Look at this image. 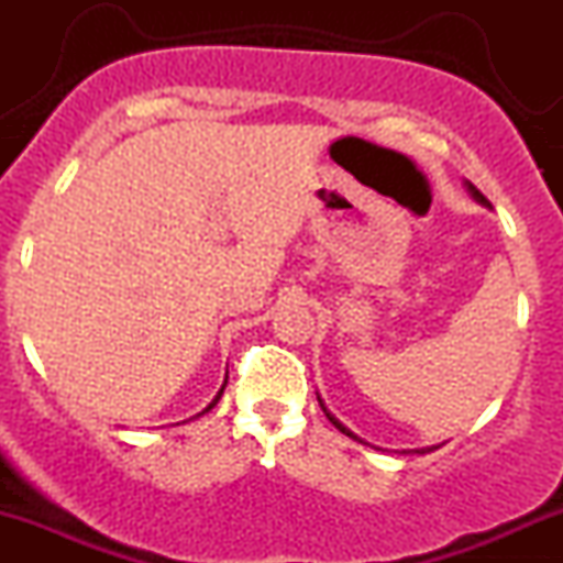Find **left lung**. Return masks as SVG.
<instances>
[{
  "instance_id": "1",
  "label": "left lung",
  "mask_w": 563,
  "mask_h": 563,
  "mask_svg": "<svg viewBox=\"0 0 563 563\" xmlns=\"http://www.w3.org/2000/svg\"><path fill=\"white\" fill-rule=\"evenodd\" d=\"M468 190H471V196H474L476 200H479V203H487V198H484V196H482V192H479V190H476V187H474V185H468ZM318 402H320V397H318ZM320 407H322V412H325V418H328V421H331V423L335 426V429H339V431H341V434H346V437L357 439V437H354V434H352V431H349V429H346V426H341L339 421H335V418L331 416V412H328V410H325V405H322V402H320ZM357 442H363V439H357ZM429 450H437V448H429ZM429 450H416V452H429Z\"/></svg>"
}]
</instances>
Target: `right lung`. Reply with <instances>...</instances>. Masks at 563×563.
Masks as SVG:
<instances>
[{"mask_svg": "<svg viewBox=\"0 0 563 563\" xmlns=\"http://www.w3.org/2000/svg\"><path fill=\"white\" fill-rule=\"evenodd\" d=\"M224 386H228V378H224V384H222V389H219V394H217V397H214V402H211V405H209V407H206V410H211V407H214V405H217V402H219V397H222V391H224ZM206 410H203V412H206Z\"/></svg>", "mask_w": 563, "mask_h": 563, "instance_id": "obj_1", "label": "right lung"}]
</instances>
